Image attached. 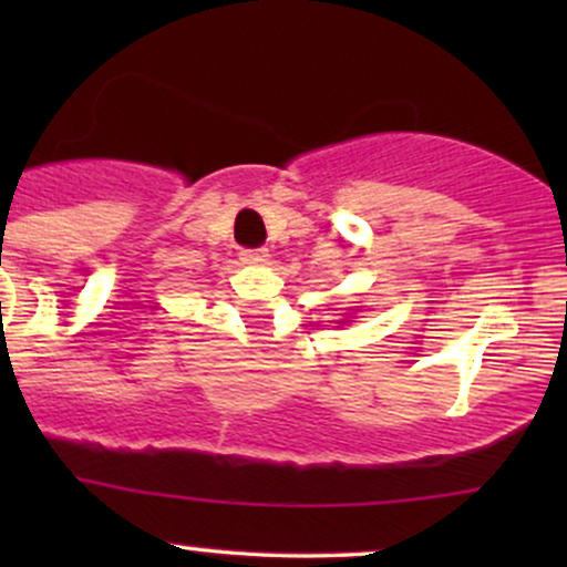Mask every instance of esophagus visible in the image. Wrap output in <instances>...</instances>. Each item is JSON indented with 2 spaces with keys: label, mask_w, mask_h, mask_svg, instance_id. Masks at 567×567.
<instances>
[{
  "label": "esophagus",
  "mask_w": 567,
  "mask_h": 567,
  "mask_svg": "<svg viewBox=\"0 0 567 567\" xmlns=\"http://www.w3.org/2000/svg\"><path fill=\"white\" fill-rule=\"evenodd\" d=\"M239 256H243V261L250 264V266H261V264L269 261V250H266V247H245Z\"/></svg>",
  "instance_id": "esophagus-1"
}]
</instances>
